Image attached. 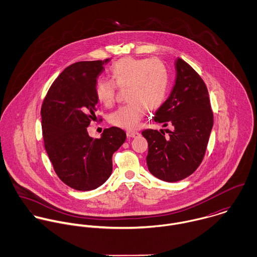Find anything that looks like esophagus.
Returning a JSON list of instances; mask_svg holds the SVG:
<instances>
[{
	"instance_id": "esophagus-1",
	"label": "esophagus",
	"mask_w": 257,
	"mask_h": 257,
	"mask_svg": "<svg viewBox=\"0 0 257 257\" xmlns=\"http://www.w3.org/2000/svg\"><path fill=\"white\" fill-rule=\"evenodd\" d=\"M126 136H127V138H138L139 136H140V133H138V132H134V131H128V132H126Z\"/></svg>"
}]
</instances>
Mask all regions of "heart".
Wrapping results in <instances>:
<instances>
[{
    "instance_id": "b5f03b06",
    "label": "heart",
    "mask_w": 257,
    "mask_h": 257,
    "mask_svg": "<svg viewBox=\"0 0 257 257\" xmlns=\"http://www.w3.org/2000/svg\"><path fill=\"white\" fill-rule=\"evenodd\" d=\"M110 74L112 80H98L95 93L100 103L110 107L114 103L117 87L121 90L127 88L130 103L110 115V122L114 126L137 128L147 110H157L167 98L169 71L157 58H121L112 65Z\"/></svg>"
}]
</instances>
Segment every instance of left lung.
<instances>
[{
	"label": "left lung",
	"instance_id": "obj_1",
	"mask_svg": "<svg viewBox=\"0 0 257 257\" xmlns=\"http://www.w3.org/2000/svg\"><path fill=\"white\" fill-rule=\"evenodd\" d=\"M176 80L169 98L156 110L154 120L172 130L147 128V166L156 178L177 182L202 163L214 123L207 86L183 59L175 61ZM168 133L166 136L165 134Z\"/></svg>",
	"mask_w": 257,
	"mask_h": 257
}]
</instances>
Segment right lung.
I'll return each instance as SVG.
<instances>
[{"label":"right lung","mask_w":257,"mask_h":257,"mask_svg":"<svg viewBox=\"0 0 257 257\" xmlns=\"http://www.w3.org/2000/svg\"><path fill=\"white\" fill-rule=\"evenodd\" d=\"M109 60L80 61L66 67L41 106L44 148L53 169L63 183L78 191L94 190L107 181L112 171V154L126 139L115 126L106 128L96 140L87 132L96 117L97 77Z\"/></svg>","instance_id":"obj_1"}]
</instances>
